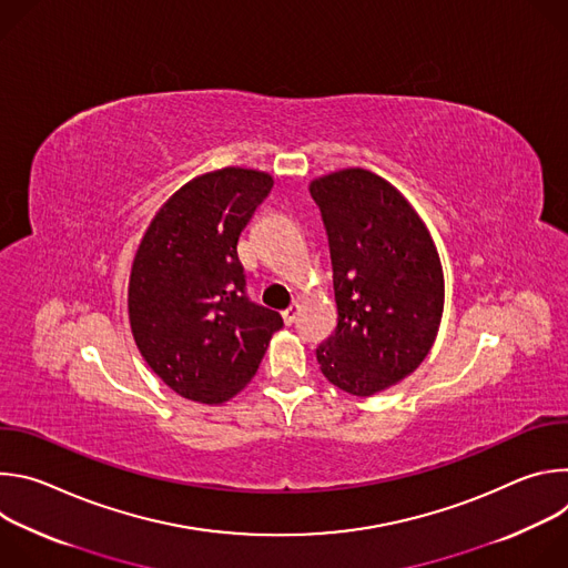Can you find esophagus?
Instances as JSON below:
<instances>
[{"label": "esophagus", "instance_id": "esophagus-1", "mask_svg": "<svg viewBox=\"0 0 568 568\" xmlns=\"http://www.w3.org/2000/svg\"><path fill=\"white\" fill-rule=\"evenodd\" d=\"M298 314H301V305H298V303H292L287 310H283V321L287 323V326H292V323L296 321Z\"/></svg>", "mask_w": 568, "mask_h": 568}]
</instances>
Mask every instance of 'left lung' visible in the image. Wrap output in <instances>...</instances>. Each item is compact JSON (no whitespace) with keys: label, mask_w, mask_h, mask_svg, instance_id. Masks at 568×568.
<instances>
[{"label":"left lung","mask_w":568,"mask_h":568,"mask_svg":"<svg viewBox=\"0 0 568 568\" xmlns=\"http://www.w3.org/2000/svg\"><path fill=\"white\" fill-rule=\"evenodd\" d=\"M326 224L337 331L316 348L321 373L368 397L412 375L429 355L445 307L434 237L393 184L364 169L310 182Z\"/></svg>","instance_id":"obj_1"}]
</instances>
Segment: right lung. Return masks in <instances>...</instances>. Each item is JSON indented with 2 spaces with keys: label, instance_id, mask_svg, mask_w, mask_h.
I'll return each mask as SVG.
<instances>
[{
  "label": "right lung",
  "instance_id": "right-lung-1",
  "mask_svg": "<svg viewBox=\"0 0 568 568\" xmlns=\"http://www.w3.org/2000/svg\"><path fill=\"white\" fill-rule=\"evenodd\" d=\"M272 186L254 169L204 173L169 197L141 237L128 283L132 337L186 399H231L283 328L278 312L247 298L237 261V237Z\"/></svg>",
  "mask_w": 568,
  "mask_h": 568
}]
</instances>
